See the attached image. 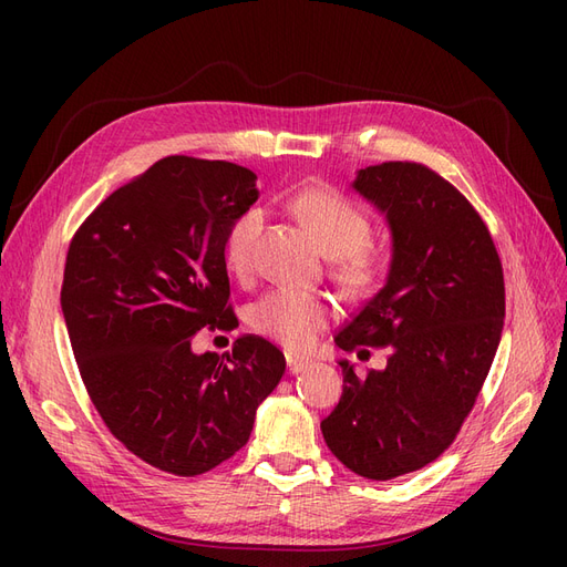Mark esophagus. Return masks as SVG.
<instances>
[{
	"mask_svg": "<svg viewBox=\"0 0 567 567\" xmlns=\"http://www.w3.org/2000/svg\"><path fill=\"white\" fill-rule=\"evenodd\" d=\"M286 364H288V373H300L302 369L310 367V359L298 357V354H286Z\"/></svg>",
	"mask_w": 567,
	"mask_h": 567,
	"instance_id": "esophagus-1",
	"label": "esophagus"
}]
</instances>
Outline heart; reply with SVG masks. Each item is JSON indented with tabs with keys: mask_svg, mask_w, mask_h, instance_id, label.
Segmentation results:
<instances>
[{
	"mask_svg": "<svg viewBox=\"0 0 567 567\" xmlns=\"http://www.w3.org/2000/svg\"><path fill=\"white\" fill-rule=\"evenodd\" d=\"M290 208L317 238L319 248L336 257V279L350 290H367L381 279L385 269V250L369 241L371 219L354 200L331 186H307L290 198ZM265 225L260 208H248L238 215L225 236V265L234 277L244 279L255 265V241ZM336 315L331 298L307 293L296 288L269 290L257 300L248 321L257 333L281 342L290 350L310 348L315 338L329 326Z\"/></svg>",
	"mask_w": 567,
	"mask_h": 567,
	"instance_id": "heart-1",
	"label": "heart"
}]
</instances>
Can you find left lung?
<instances>
[{"label": "left lung", "mask_w": 567, "mask_h": 567, "mask_svg": "<svg viewBox=\"0 0 567 567\" xmlns=\"http://www.w3.org/2000/svg\"><path fill=\"white\" fill-rule=\"evenodd\" d=\"M385 217L392 262L336 346L385 348L381 371L342 367V394L321 433L350 471L392 480L435 461L454 442L489 373L506 293L489 229L456 186L421 163L359 169L352 184Z\"/></svg>", "instance_id": "1"}]
</instances>
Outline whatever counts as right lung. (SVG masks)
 Here are the masks:
<instances>
[{"instance_id":"obj_1","label":"right lung","mask_w":567,"mask_h":567,"mask_svg":"<svg viewBox=\"0 0 567 567\" xmlns=\"http://www.w3.org/2000/svg\"><path fill=\"white\" fill-rule=\"evenodd\" d=\"M255 175L227 161L167 156L82 221L65 257L61 310L90 400L153 468L194 477L231 458L286 359L260 336L227 354L194 336L231 331L225 236L257 200Z\"/></svg>"}]
</instances>
